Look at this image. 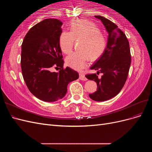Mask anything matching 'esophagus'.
Listing matches in <instances>:
<instances>
[{"instance_id":"obj_1","label":"esophagus","mask_w":152,"mask_h":152,"mask_svg":"<svg viewBox=\"0 0 152 152\" xmlns=\"http://www.w3.org/2000/svg\"><path fill=\"white\" fill-rule=\"evenodd\" d=\"M79 78H80V79L82 80H84L85 81V80H87V78L85 77V75L83 74V73H79Z\"/></svg>"}]
</instances>
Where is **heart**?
I'll use <instances>...</instances> for the list:
<instances>
[{
    "label": "heart",
    "mask_w": 152,
    "mask_h": 152,
    "mask_svg": "<svg viewBox=\"0 0 152 152\" xmlns=\"http://www.w3.org/2000/svg\"><path fill=\"white\" fill-rule=\"evenodd\" d=\"M70 31H62L59 37V44L62 52H72L75 41L80 42L79 51L73 53L66 58L67 66L74 70H81L85 68L89 59L96 61L104 52L107 39L94 23L86 20L73 21Z\"/></svg>",
    "instance_id": "heart-1"
}]
</instances>
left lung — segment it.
<instances>
[{
    "instance_id": "1",
    "label": "left lung",
    "mask_w": 152,
    "mask_h": 152,
    "mask_svg": "<svg viewBox=\"0 0 152 152\" xmlns=\"http://www.w3.org/2000/svg\"><path fill=\"white\" fill-rule=\"evenodd\" d=\"M95 17L102 21L108 33V42L104 52L91 70L102 72V77L96 73L86 75L87 79L94 80L98 86L95 93L89 97L96 102H103L117 95L125 84L131 66V58L129 43L124 32L110 20L102 16Z\"/></svg>"
}]
</instances>
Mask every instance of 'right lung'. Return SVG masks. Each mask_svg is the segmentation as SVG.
Returning a JSON list of instances; mask_svg holds the SVG:
<instances>
[{"label":"right lung","mask_w":152,"mask_h":152,"mask_svg":"<svg viewBox=\"0 0 152 152\" xmlns=\"http://www.w3.org/2000/svg\"><path fill=\"white\" fill-rule=\"evenodd\" d=\"M62 25L59 20L45 19L30 29L21 45V67L25 84L32 94L46 102L63 98L68 84L79 77L73 69L63 68L59 44ZM52 67H59L60 71L50 72Z\"/></svg>","instance_id":"obj_1"}]
</instances>
